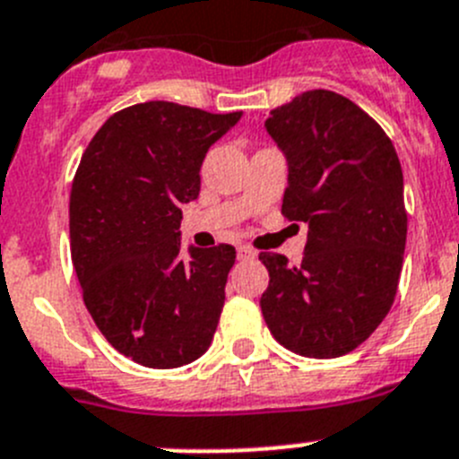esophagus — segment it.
Segmentation results:
<instances>
[{
	"label": "esophagus",
	"mask_w": 459,
	"mask_h": 459,
	"mask_svg": "<svg viewBox=\"0 0 459 459\" xmlns=\"http://www.w3.org/2000/svg\"><path fill=\"white\" fill-rule=\"evenodd\" d=\"M257 257V250H252L250 246H238V259L241 262H247V259Z\"/></svg>",
	"instance_id": "obj_1"
}]
</instances>
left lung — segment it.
Segmentation results:
<instances>
[{
  "label": "left lung",
  "mask_w": 459,
  "mask_h": 459,
  "mask_svg": "<svg viewBox=\"0 0 459 459\" xmlns=\"http://www.w3.org/2000/svg\"><path fill=\"white\" fill-rule=\"evenodd\" d=\"M266 132L289 166L281 213L305 222L302 262L262 252V314L277 342L302 357L355 351L396 298L407 213L394 143L355 102L307 91L273 108Z\"/></svg>",
  "instance_id": "left-lung-1"
}]
</instances>
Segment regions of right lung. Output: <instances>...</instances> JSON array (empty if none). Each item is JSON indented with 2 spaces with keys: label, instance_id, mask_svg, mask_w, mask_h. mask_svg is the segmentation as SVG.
<instances>
[{
  "label": "right lung",
  "instance_id": "add662e5",
  "mask_svg": "<svg viewBox=\"0 0 459 459\" xmlns=\"http://www.w3.org/2000/svg\"><path fill=\"white\" fill-rule=\"evenodd\" d=\"M243 113L175 102L113 113L88 143L70 193V252L107 342L147 368L191 364L212 346L237 250H182V204L200 195L209 147Z\"/></svg>",
  "mask_w": 459,
  "mask_h": 459
}]
</instances>
